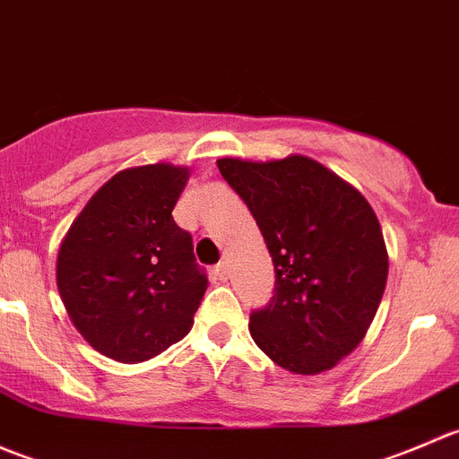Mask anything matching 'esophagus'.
<instances>
[{"label":"esophagus","instance_id":"obj_1","mask_svg":"<svg viewBox=\"0 0 459 459\" xmlns=\"http://www.w3.org/2000/svg\"><path fill=\"white\" fill-rule=\"evenodd\" d=\"M215 275L220 277V280H229V262H220L215 266Z\"/></svg>","mask_w":459,"mask_h":459}]
</instances>
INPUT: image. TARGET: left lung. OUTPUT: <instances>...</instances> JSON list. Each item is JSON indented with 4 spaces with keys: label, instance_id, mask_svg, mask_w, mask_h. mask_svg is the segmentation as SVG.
<instances>
[{
    "label": "left lung",
    "instance_id": "obj_1",
    "mask_svg": "<svg viewBox=\"0 0 459 459\" xmlns=\"http://www.w3.org/2000/svg\"><path fill=\"white\" fill-rule=\"evenodd\" d=\"M255 217L275 266L251 335L290 373H322L362 342L388 275L382 226L362 193L304 155L217 161Z\"/></svg>",
    "mask_w": 459,
    "mask_h": 459
}]
</instances>
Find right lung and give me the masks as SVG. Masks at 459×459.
<instances>
[{"label":"right lung","instance_id":"add662e5","mask_svg":"<svg viewBox=\"0 0 459 459\" xmlns=\"http://www.w3.org/2000/svg\"><path fill=\"white\" fill-rule=\"evenodd\" d=\"M188 170L128 169L104 184L59 248L57 289L95 351L135 364L182 340L206 293L193 238L173 220Z\"/></svg>","mask_w":459,"mask_h":459}]
</instances>
